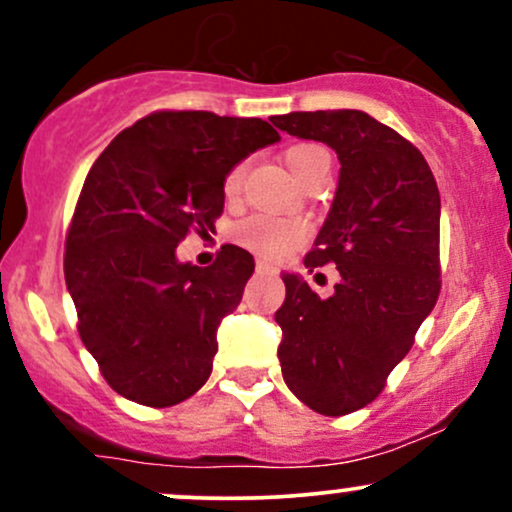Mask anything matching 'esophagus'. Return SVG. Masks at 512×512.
<instances>
[{
    "label": "esophagus",
    "mask_w": 512,
    "mask_h": 512,
    "mask_svg": "<svg viewBox=\"0 0 512 512\" xmlns=\"http://www.w3.org/2000/svg\"><path fill=\"white\" fill-rule=\"evenodd\" d=\"M255 267H257V272H276V269L272 267V264H269L267 260H257V264H255Z\"/></svg>",
    "instance_id": "34e87169"
}]
</instances>
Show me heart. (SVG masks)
Masks as SVG:
<instances>
[{"instance_id":"1","label":"heart","mask_w":512,"mask_h":512,"mask_svg":"<svg viewBox=\"0 0 512 512\" xmlns=\"http://www.w3.org/2000/svg\"><path fill=\"white\" fill-rule=\"evenodd\" d=\"M286 166L303 185L313 182L320 175H330V154L325 146L315 142L293 144L286 151ZM245 163L240 161L223 175V195L236 199L243 190ZM310 236V223L296 216H274V214H252L248 219L238 221L233 228V238L238 245L248 248L264 257H281L296 250Z\"/></svg>"}]
</instances>
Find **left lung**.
<instances>
[{
	"mask_svg": "<svg viewBox=\"0 0 512 512\" xmlns=\"http://www.w3.org/2000/svg\"><path fill=\"white\" fill-rule=\"evenodd\" d=\"M293 137L337 151L339 187L305 267L337 264L322 301L281 274L279 361L289 390L317 414L344 416L383 392L440 293V195L409 139L361 110L276 115Z\"/></svg>",
	"mask_w": 512,
	"mask_h": 512,
	"instance_id": "8db88e82",
	"label": "left lung"
}]
</instances>
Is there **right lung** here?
I'll return each mask as SVG.
<instances>
[{
	"mask_svg": "<svg viewBox=\"0 0 512 512\" xmlns=\"http://www.w3.org/2000/svg\"><path fill=\"white\" fill-rule=\"evenodd\" d=\"M260 117L156 110L122 129L88 170L64 243L76 330L105 383L144 407H173L207 383L216 327L238 308L255 260L223 245L180 264L187 233L223 214V175L279 142Z\"/></svg>",
	"mask_w": 512,
	"mask_h": 512,
	"instance_id": "right-lung-1",
	"label": "right lung"
}]
</instances>
